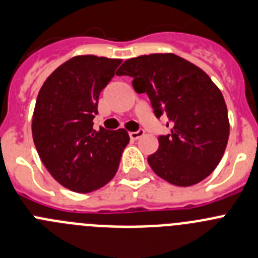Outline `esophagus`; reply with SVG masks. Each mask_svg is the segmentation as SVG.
Returning <instances> with one entry per match:
<instances>
[{
  "instance_id": "esophagus-1",
  "label": "esophagus",
  "mask_w": 258,
  "mask_h": 258,
  "mask_svg": "<svg viewBox=\"0 0 258 258\" xmlns=\"http://www.w3.org/2000/svg\"><path fill=\"white\" fill-rule=\"evenodd\" d=\"M144 134H145V131L140 128V130H137V131H135V132H130V137H131L132 140H137V139L143 137Z\"/></svg>"
}]
</instances>
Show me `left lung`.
Segmentation results:
<instances>
[{"instance_id":"1","label":"left lung","mask_w":258,"mask_h":258,"mask_svg":"<svg viewBox=\"0 0 258 258\" xmlns=\"http://www.w3.org/2000/svg\"><path fill=\"white\" fill-rule=\"evenodd\" d=\"M118 76L132 78L139 94L146 93L156 118L168 117V135L148 158L151 169L175 186H192L218 167L229 137L223 94L206 72L173 53L127 59Z\"/></svg>"}]
</instances>
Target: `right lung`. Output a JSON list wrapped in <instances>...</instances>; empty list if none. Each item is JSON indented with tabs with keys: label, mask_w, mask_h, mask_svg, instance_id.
<instances>
[{
	"label": "right lung",
	"mask_w": 258,
	"mask_h": 258,
	"mask_svg": "<svg viewBox=\"0 0 258 258\" xmlns=\"http://www.w3.org/2000/svg\"><path fill=\"white\" fill-rule=\"evenodd\" d=\"M122 59L76 56L45 80L33 114V140L43 164L66 188L88 194L117 173L130 141L126 130L94 128L100 91Z\"/></svg>",
	"instance_id": "add662e5"
}]
</instances>
